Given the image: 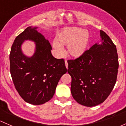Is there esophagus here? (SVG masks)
<instances>
[{"mask_svg":"<svg viewBox=\"0 0 126 126\" xmlns=\"http://www.w3.org/2000/svg\"><path fill=\"white\" fill-rule=\"evenodd\" d=\"M65 66L66 67V68H68V64H67V60H65Z\"/></svg>","mask_w":126,"mask_h":126,"instance_id":"1","label":"esophagus"}]
</instances>
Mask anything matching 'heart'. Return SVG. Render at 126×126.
Wrapping results in <instances>:
<instances>
[{"label": "heart", "mask_w": 126, "mask_h": 126, "mask_svg": "<svg viewBox=\"0 0 126 126\" xmlns=\"http://www.w3.org/2000/svg\"><path fill=\"white\" fill-rule=\"evenodd\" d=\"M90 35L87 30L79 27L63 28L52 42V47L59 57L64 55L63 46H67V52L71 57L79 58L86 51Z\"/></svg>", "instance_id": "obj_1"}]
</instances>
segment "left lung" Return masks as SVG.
I'll list each match as a JSON object with an SVG mask.
<instances>
[{
    "label": "left lung",
    "mask_w": 126,
    "mask_h": 126,
    "mask_svg": "<svg viewBox=\"0 0 126 126\" xmlns=\"http://www.w3.org/2000/svg\"><path fill=\"white\" fill-rule=\"evenodd\" d=\"M101 42L80 57L67 61L72 78L71 91L78 103L93 107L104 102L113 90L117 78L118 57L116 46L100 30Z\"/></svg>",
    "instance_id": "obj_1"
}]
</instances>
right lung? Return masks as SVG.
Masks as SVG:
<instances>
[{
    "label": "right lung",
    "mask_w": 126,
    "mask_h": 126,
    "mask_svg": "<svg viewBox=\"0 0 126 126\" xmlns=\"http://www.w3.org/2000/svg\"><path fill=\"white\" fill-rule=\"evenodd\" d=\"M37 28L29 26L17 36L10 54V72L16 89L25 101L33 105L49 101L60 78L67 72L64 60L52 56L49 42ZM25 40L35 43V52L31 57L21 50Z\"/></svg>",
    "instance_id": "obj_1"
}]
</instances>
